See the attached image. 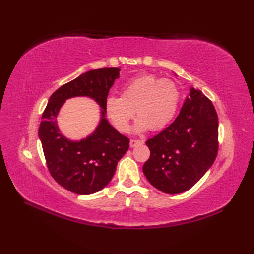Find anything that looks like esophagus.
I'll list each match as a JSON object with an SVG mask.
<instances>
[{"instance_id":"1","label":"esophagus","mask_w":254,"mask_h":254,"mask_svg":"<svg viewBox=\"0 0 254 254\" xmlns=\"http://www.w3.org/2000/svg\"><path fill=\"white\" fill-rule=\"evenodd\" d=\"M141 143H143V141H141V140H130V147L133 148L136 145H139Z\"/></svg>"}]
</instances>
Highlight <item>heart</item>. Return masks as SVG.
Returning <instances> with one entry per match:
<instances>
[{"label":"heart","instance_id":"1","mask_svg":"<svg viewBox=\"0 0 254 254\" xmlns=\"http://www.w3.org/2000/svg\"><path fill=\"white\" fill-rule=\"evenodd\" d=\"M180 90L174 80L160 79L152 74H143L127 81L122 96L110 95L105 101V110L120 131H128L136 110L140 115L135 132L161 130L167 126L178 109Z\"/></svg>","mask_w":254,"mask_h":254}]
</instances>
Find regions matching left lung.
I'll list each match as a JSON object with an SVG mask.
<instances>
[{
	"label": "left lung",
	"mask_w": 254,
	"mask_h": 254,
	"mask_svg": "<svg viewBox=\"0 0 254 254\" xmlns=\"http://www.w3.org/2000/svg\"><path fill=\"white\" fill-rule=\"evenodd\" d=\"M150 157L143 173L166 194L190 190L213 165L218 150V118L212 102L191 88L179 115L148 141Z\"/></svg>",
	"instance_id": "8db88e82"
}]
</instances>
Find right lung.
Instances as JSON below:
<instances>
[{"label": "right lung", "instance_id": "obj_1", "mask_svg": "<svg viewBox=\"0 0 254 254\" xmlns=\"http://www.w3.org/2000/svg\"><path fill=\"white\" fill-rule=\"evenodd\" d=\"M119 67L91 70L56 90L49 99L39 127V139L50 174L72 193L90 195L103 190L129 148V139L115 130L106 119L105 101ZM86 96L101 107V120L95 131L79 141L67 139L57 125V114L66 99Z\"/></svg>", "mask_w": 254, "mask_h": 254}]
</instances>
